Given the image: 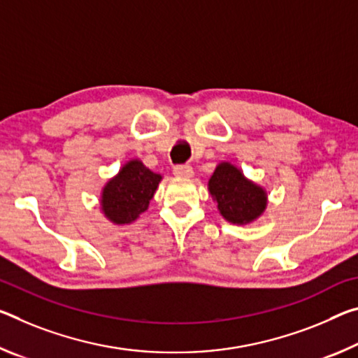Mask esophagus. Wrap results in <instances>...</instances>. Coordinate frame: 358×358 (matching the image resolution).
<instances>
[{
	"label": "esophagus",
	"mask_w": 358,
	"mask_h": 358,
	"mask_svg": "<svg viewBox=\"0 0 358 358\" xmlns=\"http://www.w3.org/2000/svg\"><path fill=\"white\" fill-rule=\"evenodd\" d=\"M173 173L177 175V177H183V178H189L192 177V167L188 166V164H181V166H175L173 167Z\"/></svg>",
	"instance_id": "obj_1"
}]
</instances>
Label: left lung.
Instances as JSON below:
<instances>
[{"label": "left lung", "mask_w": 358, "mask_h": 358, "mask_svg": "<svg viewBox=\"0 0 358 358\" xmlns=\"http://www.w3.org/2000/svg\"><path fill=\"white\" fill-rule=\"evenodd\" d=\"M208 191L217 201L221 217L234 224L259 218L268 206V194L259 185L243 177L229 162H221L208 180Z\"/></svg>", "instance_id": "1"}]
</instances>
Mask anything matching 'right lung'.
<instances>
[{
    "label": "right lung",
    "mask_w": 358,
    "mask_h": 358,
    "mask_svg": "<svg viewBox=\"0 0 358 358\" xmlns=\"http://www.w3.org/2000/svg\"><path fill=\"white\" fill-rule=\"evenodd\" d=\"M162 177L138 159L124 164L101 191V212L115 224H129L150 206Z\"/></svg>",
    "instance_id": "add662e5"
}]
</instances>
